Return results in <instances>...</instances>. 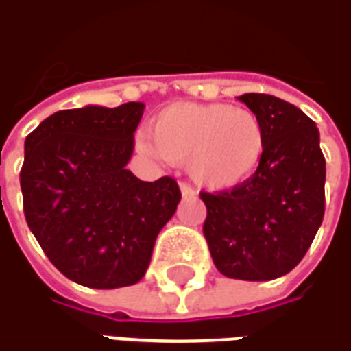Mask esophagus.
<instances>
[{
    "label": "esophagus",
    "instance_id": "34e87169",
    "mask_svg": "<svg viewBox=\"0 0 351 351\" xmlns=\"http://www.w3.org/2000/svg\"><path fill=\"white\" fill-rule=\"evenodd\" d=\"M178 188H180V194H182V197H188V199H194L195 195V190L194 188H192V186L190 184H186V182H180V184H178Z\"/></svg>",
    "mask_w": 351,
    "mask_h": 351
}]
</instances>
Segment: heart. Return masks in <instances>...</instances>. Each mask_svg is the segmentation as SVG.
<instances>
[{
    "label": "heart",
    "instance_id": "b5f03b06",
    "mask_svg": "<svg viewBox=\"0 0 351 351\" xmlns=\"http://www.w3.org/2000/svg\"><path fill=\"white\" fill-rule=\"evenodd\" d=\"M144 152L186 165L195 184L226 192L256 175L267 149L263 121L230 104L180 101L161 109L149 123Z\"/></svg>",
    "mask_w": 351,
    "mask_h": 351
}]
</instances>
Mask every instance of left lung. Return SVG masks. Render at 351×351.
<instances>
[{"label": "left lung", "mask_w": 351, "mask_h": 351, "mask_svg": "<svg viewBox=\"0 0 351 351\" xmlns=\"http://www.w3.org/2000/svg\"><path fill=\"white\" fill-rule=\"evenodd\" d=\"M238 99L265 125V157L245 184L199 194L204 236L219 273L273 280L304 259L323 223L325 157L319 128L302 109L269 94Z\"/></svg>", "instance_id": "left-lung-1"}]
</instances>
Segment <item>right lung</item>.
Here are the masks:
<instances>
[{"label": "right lung", "instance_id": "obj_1", "mask_svg": "<svg viewBox=\"0 0 351 351\" xmlns=\"http://www.w3.org/2000/svg\"><path fill=\"white\" fill-rule=\"evenodd\" d=\"M144 107L65 109L26 136V223L49 261L76 285H136L180 202L175 178L144 182L126 169Z\"/></svg>", "mask_w": 351, "mask_h": 351}]
</instances>
